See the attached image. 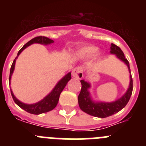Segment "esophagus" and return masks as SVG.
<instances>
[{
  "instance_id": "esophagus-1",
  "label": "esophagus",
  "mask_w": 146,
  "mask_h": 146,
  "mask_svg": "<svg viewBox=\"0 0 146 146\" xmlns=\"http://www.w3.org/2000/svg\"><path fill=\"white\" fill-rule=\"evenodd\" d=\"M72 76L77 79H82L83 77V69L81 66H77L75 67L73 70H72Z\"/></svg>"
}]
</instances>
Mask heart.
I'll list each match as a JSON object with an SVG mask.
<instances>
[{
    "mask_svg": "<svg viewBox=\"0 0 146 146\" xmlns=\"http://www.w3.org/2000/svg\"><path fill=\"white\" fill-rule=\"evenodd\" d=\"M98 48L94 45H88L84 47L80 50V54L81 56L84 58H91L93 57L97 52Z\"/></svg>",
    "mask_w": 146,
    "mask_h": 146,
    "instance_id": "heart-1",
    "label": "heart"
}]
</instances>
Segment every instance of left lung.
Returning a JSON list of instances; mask_svg holds the SVG:
<instances>
[{
	"instance_id": "1",
	"label": "left lung",
	"mask_w": 146,
	"mask_h": 146,
	"mask_svg": "<svg viewBox=\"0 0 146 146\" xmlns=\"http://www.w3.org/2000/svg\"><path fill=\"white\" fill-rule=\"evenodd\" d=\"M110 53L115 54L118 59L124 62L125 64L128 66L129 73L131 74L129 63L127 59L125 58L124 54L121 48L114 44H111ZM80 82L82 84V88H81L80 93L78 96V104H79L80 108L82 111L87 114L102 118L110 116L123 109L129 101V99L132 94V89H133V82H132L131 74H130L129 86L128 90L126 91L124 95L122 96V97L113 102H96L91 99V94L88 91V89L91 88V84L83 80H80Z\"/></svg>"
}]
</instances>
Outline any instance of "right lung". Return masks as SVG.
Returning a JSON list of instances; mask_svg holds the SVG:
<instances>
[{"label": "right lung", "instance_id": "right-lung-1", "mask_svg": "<svg viewBox=\"0 0 146 146\" xmlns=\"http://www.w3.org/2000/svg\"><path fill=\"white\" fill-rule=\"evenodd\" d=\"M54 41L50 38H47L45 36H37L35 38H32L31 40H30L28 43L25 44L20 50L17 53V56L21 53L23 51V50H25L27 47L30 46L31 44L33 43H38L42 44H50L53 43ZM17 57L14 60L12 64H11V69H10V74H9V81L11 80V75L13 74V72L15 70V62H16V59ZM72 77H71V72H69L66 75L64 76L60 81L57 83V85L55 86L52 91L47 95V96H45L42 100L38 102L35 103V104H25V103L21 102L19 101L17 99L15 96L14 94H13L12 91H11V94L12 96L13 99L15 102L17 104L18 106L25 110L26 112L31 114L34 115H38L42 114V113H47V112L53 110L54 108L56 107L58 102L59 97H60V94L62 92V91L64 90L65 86H66L67 82H69L71 80Z\"/></svg>", "mask_w": 146, "mask_h": 146}]
</instances>
